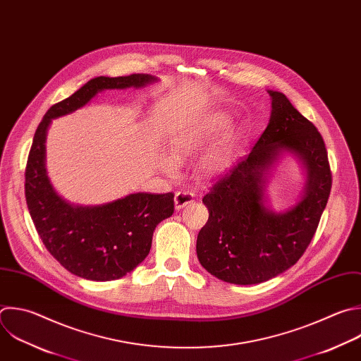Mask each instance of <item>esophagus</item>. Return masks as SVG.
<instances>
[{
	"instance_id": "1",
	"label": "esophagus",
	"mask_w": 361,
	"mask_h": 361,
	"mask_svg": "<svg viewBox=\"0 0 361 361\" xmlns=\"http://www.w3.org/2000/svg\"><path fill=\"white\" fill-rule=\"evenodd\" d=\"M194 201V194L190 191H177L174 195L176 209H181Z\"/></svg>"
}]
</instances>
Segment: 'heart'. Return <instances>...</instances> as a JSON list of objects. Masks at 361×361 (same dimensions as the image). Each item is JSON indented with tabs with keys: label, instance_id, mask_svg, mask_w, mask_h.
Segmentation results:
<instances>
[{
	"label": "heart",
	"instance_id": "heart-1",
	"mask_svg": "<svg viewBox=\"0 0 361 361\" xmlns=\"http://www.w3.org/2000/svg\"><path fill=\"white\" fill-rule=\"evenodd\" d=\"M228 125V118L224 116H215L207 120L201 128L180 135L173 143V153L177 159L185 157L197 150L202 143L211 139L214 135L219 133ZM229 161V136L212 147L204 159L200 161L198 170L202 177H212L216 173L222 171ZM166 171L174 170V163L170 159H166L163 163Z\"/></svg>",
	"mask_w": 361,
	"mask_h": 361
}]
</instances>
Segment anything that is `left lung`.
<instances>
[{"mask_svg":"<svg viewBox=\"0 0 361 361\" xmlns=\"http://www.w3.org/2000/svg\"><path fill=\"white\" fill-rule=\"evenodd\" d=\"M269 123L250 154L239 159L204 195L209 216L197 238L200 264L235 285L269 281L293 267L309 247L331 190L327 150L316 126L275 90ZM283 151L308 173L301 201L283 213L263 205L264 176Z\"/></svg>","mask_w":361,"mask_h":361,"instance_id":"obj_1","label":"left lung"}]
</instances>
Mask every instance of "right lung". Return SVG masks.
I'll return each instance as SVG.
<instances>
[{
  "label": "right lung",
  "mask_w": 361,
  "mask_h": 361,
  "mask_svg": "<svg viewBox=\"0 0 361 361\" xmlns=\"http://www.w3.org/2000/svg\"><path fill=\"white\" fill-rule=\"evenodd\" d=\"M152 75L90 79L45 113L25 167V198L37 232L49 254L71 274L89 281H114L132 272L152 248L154 228L174 212V194L135 192L94 205H72L54 190L45 169V139L51 120L85 106L106 89L142 87Z\"/></svg>",
  "instance_id": "right-lung-1"
}]
</instances>
